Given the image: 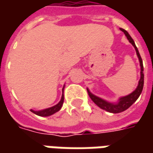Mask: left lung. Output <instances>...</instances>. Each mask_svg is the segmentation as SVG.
I'll use <instances>...</instances> for the list:
<instances>
[{"instance_id":"left-lung-1","label":"left lung","mask_w":153,"mask_h":153,"mask_svg":"<svg viewBox=\"0 0 153 153\" xmlns=\"http://www.w3.org/2000/svg\"><path fill=\"white\" fill-rule=\"evenodd\" d=\"M120 30L125 34V36H127L128 42L134 46V49L136 51V54H137L139 58L140 65V79L139 81V84L137 86V88H136V89L133 92V93H131L130 94H128L127 96H124V97L120 98L119 100H118V102L116 103V104L107 102L106 100H104L101 98L95 96L88 89H87L89 97L91 98L92 100L100 108L103 109V110H105L106 111H109V112H111V113H119V112H122V111L127 110L128 107H130L136 101V100L138 99L139 96L140 95V94L142 92V89H143V86H144V73H143L144 69H143V63H142V59H141V57L140 55L138 48H136L135 43H134V42L132 37L129 36V34L125 30H123L122 28H121Z\"/></svg>"}]
</instances>
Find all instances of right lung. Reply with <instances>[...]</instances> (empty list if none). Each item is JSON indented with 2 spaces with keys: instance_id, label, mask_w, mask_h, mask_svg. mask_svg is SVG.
<instances>
[{
  "instance_id": "right-lung-1",
  "label": "right lung",
  "mask_w": 153,
  "mask_h": 153,
  "mask_svg": "<svg viewBox=\"0 0 153 153\" xmlns=\"http://www.w3.org/2000/svg\"><path fill=\"white\" fill-rule=\"evenodd\" d=\"M63 93H64V88H63ZM63 103H64V94H62L60 101L58 103L57 105H55L50 107V108L42 110V111H33V110H30V111H32L33 113H35L37 116H40V117H48V116H51V115L56 113L57 111H59L61 109Z\"/></svg>"
}]
</instances>
